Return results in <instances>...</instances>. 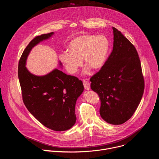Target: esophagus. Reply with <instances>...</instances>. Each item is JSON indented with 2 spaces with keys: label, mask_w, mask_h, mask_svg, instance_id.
<instances>
[{
  "label": "esophagus",
  "mask_w": 159,
  "mask_h": 159,
  "mask_svg": "<svg viewBox=\"0 0 159 159\" xmlns=\"http://www.w3.org/2000/svg\"><path fill=\"white\" fill-rule=\"evenodd\" d=\"M83 84H84V88H85V90H90V83L88 81H87L85 80H83Z\"/></svg>",
  "instance_id": "1"
}]
</instances>
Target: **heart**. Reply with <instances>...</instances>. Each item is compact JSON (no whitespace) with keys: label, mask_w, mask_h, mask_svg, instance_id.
<instances>
[{"label":"heart","mask_w":159,"mask_h":159,"mask_svg":"<svg viewBox=\"0 0 159 159\" xmlns=\"http://www.w3.org/2000/svg\"><path fill=\"white\" fill-rule=\"evenodd\" d=\"M69 52L59 55L61 63L67 72L75 74L82 66L83 59L86 65L85 72L90 69L99 70L104 65L109 50V41L104 35L84 34L72 39L69 44Z\"/></svg>","instance_id":"heart-1"}]
</instances>
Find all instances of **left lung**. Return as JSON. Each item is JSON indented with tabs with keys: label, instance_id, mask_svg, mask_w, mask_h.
<instances>
[{
	"label": "left lung",
	"instance_id": "left-lung-1",
	"mask_svg": "<svg viewBox=\"0 0 159 159\" xmlns=\"http://www.w3.org/2000/svg\"><path fill=\"white\" fill-rule=\"evenodd\" d=\"M112 51L101 69L90 80L101 100L100 115L118 125L128 121L138 107L144 91L140 58L131 43L112 27Z\"/></svg>",
	"mask_w": 159,
	"mask_h": 159
}]
</instances>
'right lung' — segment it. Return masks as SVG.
I'll return each instance as SVG.
<instances>
[{"label":"right lung","instance_id":"right-lung-1","mask_svg":"<svg viewBox=\"0 0 159 159\" xmlns=\"http://www.w3.org/2000/svg\"><path fill=\"white\" fill-rule=\"evenodd\" d=\"M54 33L34 38L20 58L18 77L23 102L31 114L42 125L54 131L70 129L76 122V101L84 91L81 80L55 69L44 75H36L26 68L31 50L40 42L50 39ZM62 66V63L59 61Z\"/></svg>","mask_w":159,"mask_h":159}]
</instances>
